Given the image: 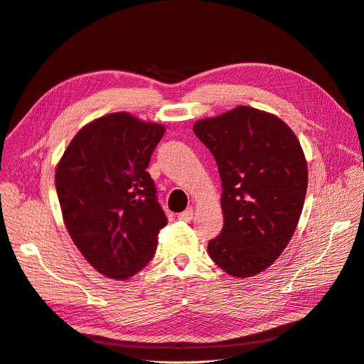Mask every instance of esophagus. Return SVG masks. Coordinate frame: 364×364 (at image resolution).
Wrapping results in <instances>:
<instances>
[{
	"label": "esophagus",
	"instance_id": "obj_1",
	"mask_svg": "<svg viewBox=\"0 0 364 364\" xmlns=\"http://www.w3.org/2000/svg\"><path fill=\"white\" fill-rule=\"evenodd\" d=\"M178 219L183 222H191L193 219V210L192 208H187L186 211L178 214Z\"/></svg>",
	"mask_w": 364,
	"mask_h": 364
}]
</instances>
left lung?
Here are the masks:
<instances>
[{
	"instance_id": "1",
	"label": "left lung",
	"mask_w": 364,
	"mask_h": 364,
	"mask_svg": "<svg viewBox=\"0 0 364 364\" xmlns=\"http://www.w3.org/2000/svg\"><path fill=\"white\" fill-rule=\"evenodd\" d=\"M193 132L216 159L223 230L208 243L211 259L234 277L270 267L299 225L307 164L294 132L273 114L238 106L199 119Z\"/></svg>"
}]
</instances>
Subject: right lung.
Segmentation results:
<instances>
[{"instance_id":"add662e5","label":"right lung","mask_w":364,"mask_h":364,"mask_svg":"<svg viewBox=\"0 0 364 364\" xmlns=\"http://www.w3.org/2000/svg\"><path fill=\"white\" fill-rule=\"evenodd\" d=\"M165 127L114 112L80 129L57 165L64 225L99 273L126 280L151 261L168 220L146 172Z\"/></svg>"}]
</instances>
